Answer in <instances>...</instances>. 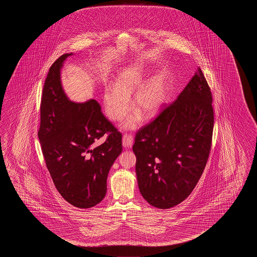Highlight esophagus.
I'll return each instance as SVG.
<instances>
[{"label": "esophagus", "instance_id": "obj_1", "mask_svg": "<svg viewBox=\"0 0 257 257\" xmlns=\"http://www.w3.org/2000/svg\"><path fill=\"white\" fill-rule=\"evenodd\" d=\"M133 143V137L131 134H124L123 139H122V144L123 147L130 148L132 146Z\"/></svg>", "mask_w": 257, "mask_h": 257}]
</instances>
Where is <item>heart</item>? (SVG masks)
<instances>
[{
  "instance_id": "heart-1",
  "label": "heart",
  "mask_w": 257,
  "mask_h": 257,
  "mask_svg": "<svg viewBox=\"0 0 257 257\" xmlns=\"http://www.w3.org/2000/svg\"><path fill=\"white\" fill-rule=\"evenodd\" d=\"M145 73L141 65H132L121 71L115 80V87H107L104 94L106 115L111 120L120 121L131 109V94L144 82ZM163 82L153 77L137 90L133 97V107L145 117H153L161 109L164 103ZM135 113L126 121V128H135L141 121V114Z\"/></svg>"
}]
</instances>
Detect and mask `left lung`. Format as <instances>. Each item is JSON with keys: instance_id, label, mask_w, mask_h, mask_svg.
<instances>
[{"instance_id": "1", "label": "left lung", "mask_w": 257, "mask_h": 257, "mask_svg": "<svg viewBox=\"0 0 257 257\" xmlns=\"http://www.w3.org/2000/svg\"><path fill=\"white\" fill-rule=\"evenodd\" d=\"M212 93L200 68L177 99L137 131L133 152L143 198L161 209L184 201L208 162L214 126Z\"/></svg>"}]
</instances>
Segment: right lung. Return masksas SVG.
Returning a JSON list of instances; mask_svg holds the SVG:
<instances>
[{"mask_svg": "<svg viewBox=\"0 0 257 257\" xmlns=\"http://www.w3.org/2000/svg\"><path fill=\"white\" fill-rule=\"evenodd\" d=\"M60 56L49 68L40 104L39 142L57 190L79 208H92L104 199L111 166L122 152V134L94 99L72 103L60 83ZM104 134L106 141L92 144Z\"/></svg>", "mask_w": 257, "mask_h": 257, "instance_id": "1", "label": "right lung"}]
</instances>
